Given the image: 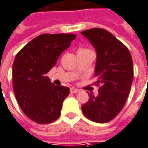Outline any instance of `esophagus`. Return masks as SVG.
Instances as JSON below:
<instances>
[{
  "label": "esophagus",
  "mask_w": 148,
  "mask_h": 148,
  "mask_svg": "<svg viewBox=\"0 0 148 148\" xmlns=\"http://www.w3.org/2000/svg\"><path fill=\"white\" fill-rule=\"evenodd\" d=\"M79 91L77 89H75V88H71V93H77V92Z\"/></svg>",
  "instance_id": "34e87169"
}]
</instances>
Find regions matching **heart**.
<instances>
[{
	"label": "heart",
	"mask_w": 148,
	"mask_h": 148,
	"mask_svg": "<svg viewBox=\"0 0 148 148\" xmlns=\"http://www.w3.org/2000/svg\"><path fill=\"white\" fill-rule=\"evenodd\" d=\"M93 52L91 49L89 48H86V47H81L77 49V54H82V53H88Z\"/></svg>",
	"instance_id": "1"
}]
</instances>
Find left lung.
I'll return each instance as SVG.
<instances>
[{"mask_svg":"<svg viewBox=\"0 0 148 148\" xmlns=\"http://www.w3.org/2000/svg\"><path fill=\"white\" fill-rule=\"evenodd\" d=\"M97 52L95 85L99 94H89L82 106L90 120L105 123L117 116L127 102L134 76L133 61L127 47L104 29L93 28L81 33Z\"/></svg>","mask_w":148,"mask_h":148,"instance_id":"8db88e82","label":"left lung"}]
</instances>
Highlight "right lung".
<instances>
[{
	"instance_id": "obj_1",
	"label": "right lung",
	"mask_w": 148,
	"mask_h": 148,
	"mask_svg": "<svg viewBox=\"0 0 148 148\" xmlns=\"http://www.w3.org/2000/svg\"><path fill=\"white\" fill-rule=\"evenodd\" d=\"M76 38L72 34H44L17 53L13 64V88L25 114L39 124L58 119L70 89L55 86L46 74Z\"/></svg>"
}]
</instances>
